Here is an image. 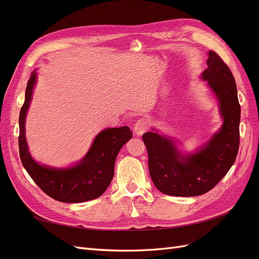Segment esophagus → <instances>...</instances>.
Here are the masks:
<instances>
[{
    "label": "esophagus",
    "instance_id": "1",
    "mask_svg": "<svg viewBox=\"0 0 259 259\" xmlns=\"http://www.w3.org/2000/svg\"><path fill=\"white\" fill-rule=\"evenodd\" d=\"M148 131V123L145 120H138L134 125V133L135 135L140 136L143 135L145 132Z\"/></svg>",
    "mask_w": 259,
    "mask_h": 259
}]
</instances>
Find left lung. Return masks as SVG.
I'll return each instance as SVG.
<instances>
[{
	"label": "left lung",
	"instance_id": "left-lung-1",
	"mask_svg": "<svg viewBox=\"0 0 259 259\" xmlns=\"http://www.w3.org/2000/svg\"><path fill=\"white\" fill-rule=\"evenodd\" d=\"M206 80L219 101L224 124L217 134L198 152L183 155L174 142L155 132H147L143 140L148 151L149 173L154 186L168 195L195 197L209 191L228 173L237 159L240 145L241 107L237 84L224 60L208 52Z\"/></svg>",
	"mask_w": 259,
	"mask_h": 259
}]
</instances>
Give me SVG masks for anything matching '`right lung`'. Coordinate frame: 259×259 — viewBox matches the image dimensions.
Returning <instances> with one entry per match:
<instances>
[{
  "instance_id": "add662e5",
  "label": "right lung",
  "mask_w": 259,
  "mask_h": 259,
  "mask_svg": "<svg viewBox=\"0 0 259 259\" xmlns=\"http://www.w3.org/2000/svg\"><path fill=\"white\" fill-rule=\"evenodd\" d=\"M36 82L32 72L26 89V98L19 114V154L23 167L42 191L51 198L65 203H79L94 200L103 194L114 174L116 155L123 145L132 138L128 126L101 131L81 162L69 168H52L36 163L28 151L25 121Z\"/></svg>"
}]
</instances>
